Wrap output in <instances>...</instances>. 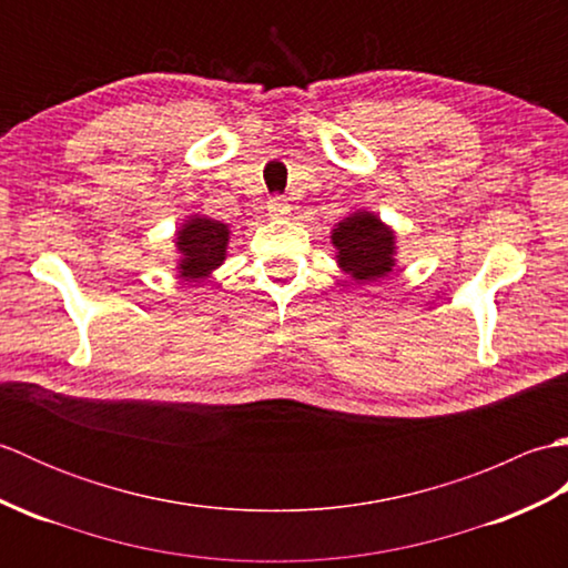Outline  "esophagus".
I'll return each instance as SVG.
<instances>
[{"instance_id":"obj_1","label":"esophagus","mask_w":568,"mask_h":568,"mask_svg":"<svg viewBox=\"0 0 568 568\" xmlns=\"http://www.w3.org/2000/svg\"><path fill=\"white\" fill-rule=\"evenodd\" d=\"M265 207H268L271 216H287V214H291V204H287V200L281 197V195H273Z\"/></svg>"}]
</instances>
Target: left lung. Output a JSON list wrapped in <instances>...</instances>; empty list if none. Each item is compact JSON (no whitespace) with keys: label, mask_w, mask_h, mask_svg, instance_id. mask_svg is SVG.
<instances>
[{"label":"left lung","mask_w":568,"mask_h":568,"mask_svg":"<svg viewBox=\"0 0 568 568\" xmlns=\"http://www.w3.org/2000/svg\"><path fill=\"white\" fill-rule=\"evenodd\" d=\"M336 261L356 283H371L393 271L395 236L376 214L356 212L336 224L332 234Z\"/></svg>","instance_id":"1"}]
</instances>
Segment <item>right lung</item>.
Instances as JSON below:
<instances>
[{
    "label": "right lung",
    "instance_id": "add662e5",
    "mask_svg": "<svg viewBox=\"0 0 568 568\" xmlns=\"http://www.w3.org/2000/svg\"><path fill=\"white\" fill-rule=\"evenodd\" d=\"M226 224L207 220V216H192L180 229L175 241L178 251L183 253V258H180V275L187 277V281H197V277L210 275L226 258Z\"/></svg>",
    "mask_w": 568,
    "mask_h": 568
}]
</instances>
